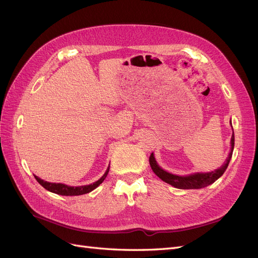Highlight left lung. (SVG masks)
Returning a JSON list of instances; mask_svg holds the SVG:
<instances>
[{"mask_svg":"<svg viewBox=\"0 0 258 258\" xmlns=\"http://www.w3.org/2000/svg\"><path fill=\"white\" fill-rule=\"evenodd\" d=\"M231 122V121H230ZM233 146H235V135L232 134L231 137V151L229 153L228 158L226 159V162L224 165L218 168L215 171H212V172H208V173H195L190 175H186V176H178L168 173L167 171L162 170L156 162L154 155L151 154L150 156V165L152 170L154 171V173L157 175L159 178H161L163 182H166L170 185H172L176 188L179 189H198V188H204V187H207L208 185L214 183L218 177H221L223 173L227 169L229 161L231 159L232 156V151H233Z\"/></svg>","mask_w":258,"mask_h":258,"instance_id":"8db88e82","label":"left lung"}]
</instances>
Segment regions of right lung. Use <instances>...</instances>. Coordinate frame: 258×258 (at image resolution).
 Masks as SVG:
<instances>
[{
    "label": "right lung",
    "instance_id": "obj_1",
    "mask_svg": "<svg viewBox=\"0 0 258 258\" xmlns=\"http://www.w3.org/2000/svg\"><path fill=\"white\" fill-rule=\"evenodd\" d=\"M108 170L110 168H107L106 172L104 173V175L101 177L99 181L92 183L90 185H85V186H77V187H73V186H68L64 184H60V183H49V182H46L44 179L37 177L36 175H34V177L36 178V181L40 183L45 189H47L51 192L54 194H58V195H62V196H79V195H84V194H88L91 190H93L95 188L102 183L105 177L107 176L108 173Z\"/></svg>",
    "mask_w": 258,
    "mask_h": 258
}]
</instances>
